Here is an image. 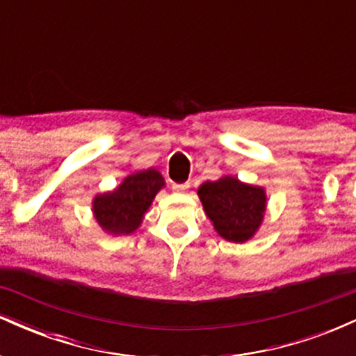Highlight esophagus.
Wrapping results in <instances>:
<instances>
[{
    "label": "esophagus",
    "instance_id": "esophagus-1",
    "mask_svg": "<svg viewBox=\"0 0 356 356\" xmlns=\"http://www.w3.org/2000/svg\"><path fill=\"white\" fill-rule=\"evenodd\" d=\"M191 182H184V184H172V189L177 192H184L186 189H189Z\"/></svg>",
    "mask_w": 356,
    "mask_h": 356
}]
</instances>
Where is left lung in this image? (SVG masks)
<instances>
[{
  "instance_id": "8db88e82",
  "label": "left lung",
  "mask_w": 356,
  "mask_h": 356,
  "mask_svg": "<svg viewBox=\"0 0 356 356\" xmlns=\"http://www.w3.org/2000/svg\"><path fill=\"white\" fill-rule=\"evenodd\" d=\"M199 197L219 236L232 243H244L251 238L266 209L264 191L234 177L204 182L199 187Z\"/></svg>"
}]
</instances>
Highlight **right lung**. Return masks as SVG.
<instances>
[{"mask_svg":"<svg viewBox=\"0 0 356 356\" xmlns=\"http://www.w3.org/2000/svg\"><path fill=\"white\" fill-rule=\"evenodd\" d=\"M162 186L164 179L154 169L129 175L118 189L95 197L93 212L97 220L112 234H130L142 222L144 212Z\"/></svg>","mask_w":356,"mask_h":356,"instance_id":"1","label":"right lung"}]
</instances>
